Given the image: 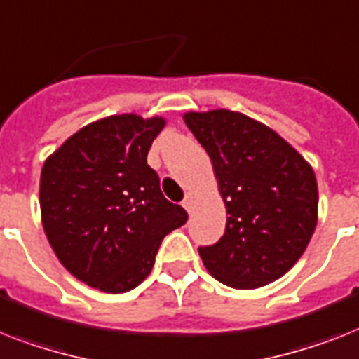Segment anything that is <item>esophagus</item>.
Wrapping results in <instances>:
<instances>
[{
	"label": "esophagus",
	"instance_id": "esophagus-1",
	"mask_svg": "<svg viewBox=\"0 0 359 359\" xmlns=\"http://www.w3.org/2000/svg\"><path fill=\"white\" fill-rule=\"evenodd\" d=\"M182 206H184V210L186 212H191V210H194V195L191 194H188L184 197V201H182Z\"/></svg>",
	"mask_w": 359,
	"mask_h": 359
}]
</instances>
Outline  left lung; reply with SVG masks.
Wrapping results in <instances>:
<instances>
[{"label":"left lung","mask_w":359,"mask_h":359,"mask_svg":"<svg viewBox=\"0 0 359 359\" xmlns=\"http://www.w3.org/2000/svg\"><path fill=\"white\" fill-rule=\"evenodd\" d=\"M184 122L212 158L226 204L224 236L198 246L217 281L252 290L276 281L303 255L318 222V182L309 162L276 131L228 109Z\"/></svg>","instance_id":"left-lung-1"}]
</instances>
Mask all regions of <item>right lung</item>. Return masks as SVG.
<instances>
[{
    "mask_svg": "<svg viewBox=\"0 0 359 359\" xmlns=\"http://www.w3.org/2000/svg\"><path fill=\"white\" fill-rule=\"evenodd\" d=\"M164 118L116 114L82 128L45 161L40 208L60 263L93 288L122 294L149 276L162 239L188 221L161 191L147 151Z\"/></svg>",
    "mask_w": 359,
    "mask_h": 359,
    "instance_id": "1",
    "label": "right lung"
}]
</instances>
